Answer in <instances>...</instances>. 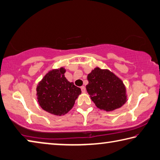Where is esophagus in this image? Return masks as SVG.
Returning a JSON list of instances; mask_svg holds the SVG:
<instances>
[{"instance_id":"obj_1","label":"esophagus","mask_w":160,"mask_h":160,"mask_svg":"<svg viewBox=\"0 0 160 160\" xmlns=\"http://www.w3.org/2000/svg\"><path fill=\"white\" fill-rule=\"evenodd\" d=\"M81 89H82V93H86V88H85V86H82V87H81Z\"/></svg>"}]
</instances>
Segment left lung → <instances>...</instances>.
Masks as SVG:
<instances>
[{
    "mask_svg": "<svg viewBox=\"0 0 160 160\" xmlns=\"http://www.w3.org/2000/svg\"><path fill=\"white\" fill-rule=\"evenodd\" d=\"M87 79L86 91L98 108L114 111L127 101L123 82L109 70L96 67L88 74Z\"/></svg>",
    "mask_w": 160,
    "mask_h": 160,
    "instance_id": "1",
    "label": "left lung"
}]
</instances>
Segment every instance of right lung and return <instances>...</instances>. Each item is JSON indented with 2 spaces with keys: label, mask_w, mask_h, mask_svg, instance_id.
Masks as SVG:
<instances>
[{
  "label": "right lung",
  "mask_w": 160,
  "mask_h": 160,
  "mask_svg": "<svg viewBox=\"0 0 160 160\" xmlns=\"http://www.w3.org/2000/svg\"><path fill=\"white\" fill-rule=\"evenodd\" d=\"M65 72L63 67L50 71L37 86V95L41 108L55 116L67 113L82 93L80 88L67 79Z\"/></svg>",
  "instance_id": "add662e5"
}]
</instances>
